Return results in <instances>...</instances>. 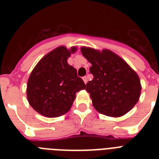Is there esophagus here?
<instances>
[{"instance_id":"obj_1","label":"esophagus","mask_w":159,"mask_h":159,"mask_svg":"<svg viewBox=\"0 0 159 159\" xmlns=\"http://www.w3.org/2000/svg\"><path fill=\"white\" fill-rule=\"evenodd\" d=\"M82 79H83V81H84L85 84H87V77H86V76H85V77H82Z\"/></svg>"}]
</instances>
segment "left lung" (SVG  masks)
<instances>
[{
  "label": "left lung",
  "instance_id": "obj_1",
  "mask_svg": "<svg viewBox=\"0 0 159 159\" xmlns=\"http://www.w3.org/2000/svg\"><path fill=\"white\" fill-rule=\"evenodd\" d=\"M82 55L92 63L93 79L87 83L92 105L111 117L125 115L138 102L141 92L138 74L120 56L108 49L82 47Z\"/></svg>",
  "mask_w": 159,
  "mask_h": 159
}]
</instances>
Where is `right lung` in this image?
<instances>
[{
    "instance_id": "add662e5",
    "label": "right lung",
    "mask_w": 159,
    "mask_h": 159,
    "mask_svg": "<svg viewBox=\"0 0 159 159\" xmlns=\"http://www.w3.org/2000/svg\"><path fill=\"white\" fill-rule=\"evenodd\" d=\"M76 47H57L37 63L27 83V99L34 111L49 118L58 117L69 111L76 93L86 88L77 70L67 63Z\"/></svg>"
}]
</instances>
